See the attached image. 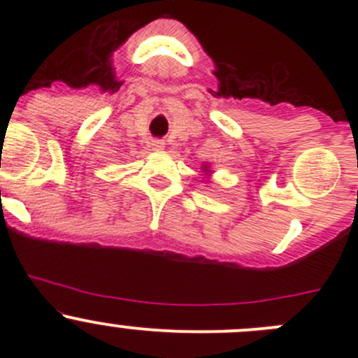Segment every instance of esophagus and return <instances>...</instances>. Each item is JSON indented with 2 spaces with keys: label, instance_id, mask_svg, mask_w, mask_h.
<instances>
[{
  "label": "esophagus",
  "instance_id": "1",
  "mask_svg": "<svg viewBox=\"0 0 358 358\" xmlns=\"http://www.w3.org/2000/svg\"><path fill=\"white\" fill-rule=\"evenodd\" d=\"M150 147H152L154 150H157V152H161V150L164 149V142H162V140H152Z\"/></svg>",
  "mask_w": 358,
  "mask_h": 358
}]
</instances>
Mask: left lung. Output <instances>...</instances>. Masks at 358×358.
I'll use <instances>...</instances> for the list:
<instances>
[{
	"instance_id": "obj_1",
	"label": "left lung",
	"mask_w": 358,
	"mask_h": 358,
	"mask_svg": "<svg viewBox=\"0 0 358 358\" xmlns=\"http://www.w3.org/2000/svg\"><path fill=\"white\" fill-rule=\"evenodd\" d=\"M202 171H204L206 173V175H208V180L209 178H211V169H209V164H202Z\"/></svg>"
}]
</instances>
